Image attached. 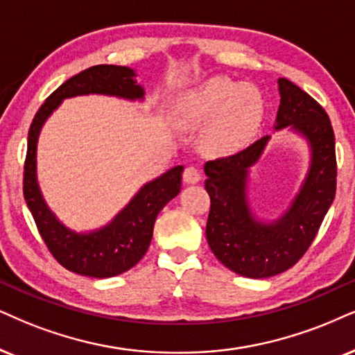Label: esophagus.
Wrapping results in <instances>:
<instances>
[{
  "instance_id": "obj_1",
  "label": "esophagus",
  "mask_w": 355,
  "mask_h": 355,
  "mask_svg": "<svg viewBox=\"0 0 355 355\" xmlns=\"http://www.w3.org/2000/svg\"><path fill=\"white\" fill-rule=\"evenodd\" d=\"M183 180H185V183H198L201 180L200 168H196L195 165L187 167L185 172H183Z\"/></svg>"
}]
</instances>
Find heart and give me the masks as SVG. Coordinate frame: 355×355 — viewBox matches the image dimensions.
I'll return each instance as SVG.
<instances>
[{
    "label": "heart",
    "mask_w": 355,
    "mask_h": 355,
    "mask_svg": "<svg viewBox=\"0 0 355 355\" xmlns=\"http://www.w3.org/2000/svg\"><path fill=\"white\" fill-rule=\"evenodd\" d=\"M187 111L196 121H214L208 137L209 147L230 154L252 141L262 124L266 105L255 88L218 77L191 93Z\"/></svg>",
    "instance_id": "heart-1"
}]
</instances>
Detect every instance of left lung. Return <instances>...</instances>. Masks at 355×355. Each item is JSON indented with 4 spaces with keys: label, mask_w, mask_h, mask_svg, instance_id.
I'll use <instances>...</instances> for the list:
<instances>
[{
    "label": "left lung",
    "mask_w": 355,
    "mask_h": 355,
    "mask_svg": "<svg viewBox=\"0 0 355 355\" xmlns=\"http://www.w3.org/2000/svg\"><path fill=\"white\" fill-rule=\"evenodd\" d=\"M278 92L275 129L291 125L311 149L306 178L284 216L273 223L257 221L248 201L249 168L259 162L270 136L205 164V188L211 198L206 239L224 267L249 278L273 277L293 267L315 241L336 195L338 164L329 116L290 80L278 78Z\"/></svg>",
    "instance_id": "obj_1"
}]
</instances>
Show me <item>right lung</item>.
Returning <instances> with one entry per match:
<instances>
[{
	"label": "right lung",
	"mask_w": 355,
	"mask_h": 355,
	"mask_svg": "<svg viewBox=\"0 0 355 355\" xmlns=\"http://www.w3.org/2000/svg\"><path fill=\"white\" fill-rule=\"evenodd\" d=\"M136 71L129 67L95 65L62 83L35 113L28 136L22 191L28 208L47 249L67 270L93 278L119 275L144 257L152 241L154 223L160 209L180 193L182 165L170 168L146 183L129 205L110 224L92 232H75L64 226L49 209L35 177V150L40 129L65 98L110 95L142 100L144 88L137 85Z\"/></svg>",
	"instance_id": "obj_1"
}]
</instances>
